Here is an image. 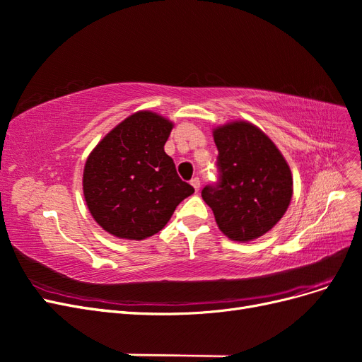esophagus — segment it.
<instances>
[{
  "mask_svg": "<svg viewBox=\"0 0 362 362\" xmlns=\"http://www.w3.org/2000/svg\"><path fill=\"white\" fill-rule=\"evenodd\" d=\"M190 184L193 185V189L198 192L199 189H201V181H199V178H193L192 181H190Z\"/></svg>",
  "mask_w": 362,
  "mask_h": 362,
  "instance_id": "obj_1",
  "label": "esophagus"
}]
</instances>
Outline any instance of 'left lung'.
Returning a JSON list of instances; mask_svg holds the SVG:
<instances>
[{"instance_id": "left-lung-1", "label": "left lung", "mask_w": 362, "mask_h": 362, "mask_svg": "<svg viewBox=\"0 0 362 362\" xmlns=\"http://www.w3.org/2000/svg\"><path fill=\"white\" fill-rule=\"evenodd\" d=\"M213 137L221 182L206 185L202 199L229 240L252 242L286 214L293 196L290 166L264 131L247 120L218 125Z\"/></svg>"}]
</instances>
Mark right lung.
I'll use <instances>...</instances> for the list:
<instances>
[{"instance_id":"obj_1","label":"right lung","mask_w":362,"mask_h":362,"mask_svg":"<svg viewBox=\"0 0 362 362\" xmlns=\"http://www.w3.org/2000/svg\"><path fill=\"white\" fill-rule=\"evenodd\" d=\"M173 122L140 110L117 124L89 154L83 172L87 208L104 231L145 240L166 226L194 189L164 152Z\"/></svg>"}]
</instances>
